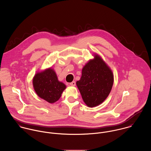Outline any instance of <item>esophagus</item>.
Returning <instances> with one entry per match:
<instances>
[{"label": "esophagus", "mask_w": 151, "mask_h": 151, "mask_svg": "<svg viewBox=\"0 0 151 151\" xmlns=\"http://www.w3.org/2000/svg\"><path fill=\"white\" fill-rule=\"evenodd\" d=\"M76 84V83L75 81H73V82H71V83H70V85L71 86H75Z\"/></svg>", "instance_id": "1"}]
</instances>
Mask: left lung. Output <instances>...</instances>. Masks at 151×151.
I'll list each match as a JSON object with an SVG mask.
<instances>
[{
  "instance_id": "1",
  "label": "left lung",
  "mask_w": 151,
  "mask_h": 151,
  "mask_svg": "<svg viewBox=\"0 0 151 151\" xmlns=\"http://www.w3.org/2000/svg\"><path fill=\"white\" fill-rule=\"evenodd\" d=\"M113 84L111 71L98 55L83 67L81 77L76 83L84 102L90 108L100 105L106 99Z\"/></svg>"
}]
</instances>
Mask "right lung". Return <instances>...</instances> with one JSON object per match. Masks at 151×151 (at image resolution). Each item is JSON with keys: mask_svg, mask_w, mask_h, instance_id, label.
Here are the masks:
<instances>
[{"mask_svg": "<svg viewBox=\"0 0 151 151\" xmlns=\"http://www.w3.org/2000/svg\"><path fill=\"white\" fill-rule=\"evenodd\" d=\"M33 86L37 94L49 103L58 101L65 88L58 81L55 72L51 68L37 73L33 78Z\"/></svg>", "mask_w": 151, "mask_h": 151, "instance_id": "right-lung-1", "label": "right lung"}]
</instances>
